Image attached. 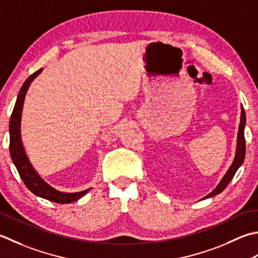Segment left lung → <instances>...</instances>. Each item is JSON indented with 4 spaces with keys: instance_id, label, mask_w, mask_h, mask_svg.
Masks as SVG:
<instances>
[{
    "instance_id": "8db88e82",
    "label": "left lung",
    "mask_w": 258,
    "mask_h": 258,
    "mask_svg": "<svg viewBox=\"0 0 258 258\" xmlns=\"http://www.w3.org/2000/svg\"><path fill=\"white\" fill-rule=\"evenodd\" d=\"M241 111H240V122H239V127H238V134H237V144H236V152H235V157L234 160L232 162V165L228 168V170L226 171L224 177L222 178V180L219 181L216 188L214 189L212 192H209L207 196H205L202 199H207L210 197H214L218 195V194L222 192L224 189L227 187L229 181L233 179V177L235 175V172L237 171L238 168L243 164V161L245 159V150H246V146H245V138H244V130H245V124H246V115L243 106L240 107Z\"/></svg>"
}]
</instances>
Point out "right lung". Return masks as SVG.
<instances>
[{
	"instance_id": "1",
	"label": "right lung",
	"mask_w": 258,
	"mask_h": 258,
	"mask_svg": "<svg viewBox=\"0 0 258 258\" xmlns=\"http://www.w3.org/2000/svg\"><path fill=\"white\" fill-rule=\"evenodd\" d=\"M43 69H40L30 76L26 81L23 83L22 88L18 94L17 102L13 109V112L10 120V155L14 166L17 167L21 179L23 180L25 186L29 190L34 194L35 196L44 198L46 201L57 203V204H70L77 202L83 197L90 190L91 188H88L86 190L77 191V192H64L60 191L52 187L50 183L46 182L42 178L39 172L34 169V167L31 164L28 155H26L24 146L22 143V137H21V119H22V110L26 92H28L31 83L34 79L38 77Z\"/></svg>"
}]
</instances>
